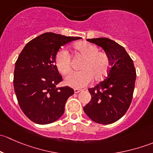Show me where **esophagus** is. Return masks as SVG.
<instances>
[{
    "label": "esophagus",
    "instance_id": "1",
    "mask_svg": "<svg viewBox=\"0 0 153 153\" xmlns=\"http://www.w3.org/2000/svg\"><path fill=\"white\" fill-rule=\"evenodd\" d=\"M81 91H82V89H77V88H75V89H74V92H75V93H78V92H81Z\"/></svg>",
    "mask_w": 153,
    "mask_h": 153
}]
</instances>
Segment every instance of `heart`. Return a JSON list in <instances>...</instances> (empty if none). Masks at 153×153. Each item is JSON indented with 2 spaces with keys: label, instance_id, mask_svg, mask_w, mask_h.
I'll list each match as a JSON object with an SVG mask.
<instances>
[{
  "label": "heart",
  "instance_id": "1",
  "mask_svg": "<svg viewBox=\"0 0 153 153\" xmlns=\"http://www.w3.org/2000/svg\"><path fill=\"white\" fill-rule=\"evenodd\" d=\"M78 54L84 58L81 64L82 71L74 72L66 77L65 83L74 88H82L89 84L92 79L101 81L108 74L110 68V58L105 52L88 42H78L74 45ZM55 64L58 70L63 75L72 71L71 55L67 49H61L57 52Z\"/></svg>",
  "mask_w": 153,
  "mask_h": 153
}]
</instances>
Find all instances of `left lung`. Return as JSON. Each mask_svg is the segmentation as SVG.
Instances as JSON below:
<instances>
[{
  "label": "left lung",
  "instance_id": "left-lung-1",
  "mask_svg": "<svg viewBox=\"0 0 153 153\" xmlns=\"http://www.w3.org/2000/svg\"><path fill=\"white\" fill-rule=\"evenodd\" d=\"M87 41L108 54L110 68L104 81L88 89L92 98L84 111L98 124H112L124 116L132 102L136 79L133 61L124 48L112 40L98 38Z\"/></svg>",
  "mask_w": 153,
  "mask_h": 153
}]
</instances>
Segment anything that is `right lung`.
Masks as SVG:
<instances>
[{"label": "right lung", "mask_w": 153, "mask_h": 153, "mask_svg": "<svg viewBox=\"0 0 153 153\" xmlns=\"http://www.w3.org/2000/svg\"><path fill=\"white\" fill-rule=\"evenodd\" d=\"M80 37L46 32L30 41L20 53L14 71V89L26 116L38 124L57 121L64 112L73 89L56 87L62 76L55 64L60 48Z\"/></svg>", "instance_id": "1"}]
</instances>
